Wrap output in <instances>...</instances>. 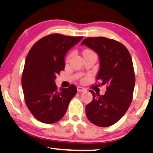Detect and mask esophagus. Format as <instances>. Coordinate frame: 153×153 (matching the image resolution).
Instances as JSON below:
<instances>
[{"mask_svg": "<svg viewBox=\"0 0 153 153\" xmlns=\"http://www.w3.org/2000/svg\"><path fill=\"white\" fill-rule=\"evenodd\" d=\"M77 90H78V92H83L85 91V88L81 87V86H78L77 87Z\"/></svg>", "mask_w": 153, "mask_h": 153, "instance_id": "obj_1", "label": "esophagus"}]
</instances>
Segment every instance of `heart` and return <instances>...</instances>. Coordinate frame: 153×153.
Segmentation results:
<instances>
[{"label":"heart","instance_id":"obj_1","mask_svg":"<svg viewBox=\"0 0 153 153\" xmlns=\"http://www.w3.org/2000/svg\"><path fill=\"white\" fill-rule=\"evenodd\" d=\"M89 51H90V50H88V49H87V50H85V51H84L83 52H82V53H84V52H89ZM72 56H73V53H70V54L68 55V56L67 58H66V60H69V59L71 58Z\"/></svg>","mask_w":153,"mask_h":153}]
</instances>
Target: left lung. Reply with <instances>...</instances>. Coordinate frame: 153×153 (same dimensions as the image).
<instances>
[{"mask_svg": "<svg viewBox=\"0 0 153 153\" xmlns=\"http://www.w3.org/2000/svg\"><path fill=\"white\" fill-rule=\"evenodd\" d=\"M81 44L98 54L96 80L107 86L103 95L90 91L93 100L85 107L86 115L95 126H110L126 114L132 100L135 77L131 56L122 43L105 37L87 38Z\"/></svg>", "mask_w": 153, "mask_h": 153, "instance_id": "obj_1", "label": "left lung"}]
</instances>
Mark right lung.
Instances as JSON below:
<instances>
[{
	"instance_id": "add662e5",
	"label": "right lung",
	"mask_w": 153,
	"mask_h": 153,
	"mask_svg": "<svg viewBox=\"0 0 153 153\" xmlns=\"http://www.w3.org/2000/svg\"><path fill=\"white\" fill-rule=\"evenodd\" d=\"M82 38L51 34L38 40L27 53L21 78L24 99L40 122L52 124L60 120L77 93L74 85L58 91L55 79L65 68L66 53Z\"/></svg>"
}]
</instances>
